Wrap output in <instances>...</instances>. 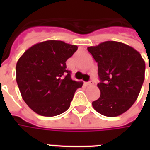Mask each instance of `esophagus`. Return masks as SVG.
Segmentation results:
<instances>
[{"mask_svg":"<svg viewBox=\"0 0 150 150\" xmlns=\"http://www.w3.org/2000/svg\"><path fill=\"white\" fill-rule=\"evenodd\" d=\"M87 84H88V86H91V85L94 84V81H93V80H90V81L87 83Z\"/></svg>","mask_w":150,"mask_h":150,"instance_id":"esophagus-1","label":"esophagus"}]
</instances>
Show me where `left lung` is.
<instances>
[{"instance_id": "left-lung-1", "label": "left lung", "mask_w": 150, "mask_h": 150, "mask_svg": "<svg viewBox=\"0 0 150 150\" xmlns=\"http://www.w3.org/2000/svg\"><path fill=\"white\" fill-rule=\"evenodd\" d=\"M88 50L97 62L100 80L97 84L100 96L92 106L105 116L121 115L138 97L145 79L144 59L132 47L115 41L90 46Z\"/></svg>"}]
</instances>
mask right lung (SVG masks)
I'll return each instance as SVG.
<instances>
[{"instance_id": "right-lung-1", "label": "right lung", "mask_w": 150, "mask_h": 150, "mask_svg": "<svg viewBox=\"0 0 150 150\" xmlns=\"http://www.w3.org/2000/svg\"><path fill=\"white\" fill-rule=\"evenodd\" d=\"M75 45L49 40L37 43L18 59L16 80L22 99L34 112L54 116L71 105L82 82L72 80L66 61L77 50Z\"/></svg>"}]
</instances>
